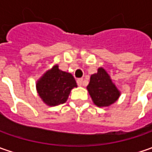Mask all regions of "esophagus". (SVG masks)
I'll list each match as a JSON object with an SVG mask.
<instances>
[{"label":"esophagus","instance_id":"obj_1","mask_svg":"<svg viewBox=\"0 0 152 152\" xmlns=\"http://www.w3.org/2000/svg\"><path fill=\"white\" fill-rule=\"evenodd\" d=\"M77 84L79 86H82L83 85V79H77Z\"/></svg>","mask_w":152,"mask_h":152}]
</instances>
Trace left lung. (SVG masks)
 Masks as SVG:
<instances>
[{
    "mask_svg": "<svg viewBox=\"0 0 152 152\" xmlns=\"http://www.w3.org/2000/svg\"><path fill=\"white\" fill-rule=\"evenodd\" d=\"M87 91L93 103L98 107H110L118 100L121 95L120 91L103 67H99L97 73L91 75Z\"/></svg>",
    "mask_w": 152,
    "mask_h": 152,
    "instance_id": "left-lung-1",
    "label": "left lung"
}]
</instances>
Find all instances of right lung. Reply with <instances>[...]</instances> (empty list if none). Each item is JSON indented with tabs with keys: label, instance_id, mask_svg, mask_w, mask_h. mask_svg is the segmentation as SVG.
Returning <instances> with one entry per match:
<instances>
[{
	"label": "right lung",
	"instance_id": "1",
	"mask_svg": "<svg viewBox=\"0 0 152 152\" xmlns=\"http://www.w3.org/2000/svg\"><path fill=\"white\" fill-rule=\"evenodd\" d=\"M77 87L72 73L59 69L54 65L37 80L36 91L42 102L49 107H55L67 102L70 92Z\"/></svg>",
	"mask_w": 152,
	"mask_h": 152
}]
</instances>
